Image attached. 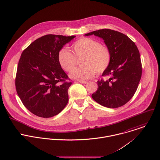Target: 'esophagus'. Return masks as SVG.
I'll list each match as a JSON object with an SVG mask.
<instances>
[{
  "instance_id": "obj_1",
  "label": "esophagus",
  "mask_w": 160,
  "mask_h": 160,
  "mask_svg": "<svg viewBox=\"0 0 160 160\" xmlns=\"http://www.w3.org/2000/svg\"><path fill=\"white\" fill-rule=\"evenodd\" d=\"M78 82H79L80 83H83V84H85V83H87V81H81V80H79Z\"/></svg>"
}]
</instances>
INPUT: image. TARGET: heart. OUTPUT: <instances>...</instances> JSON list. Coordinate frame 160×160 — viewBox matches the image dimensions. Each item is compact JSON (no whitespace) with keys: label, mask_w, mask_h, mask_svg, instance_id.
Listing matches in <instances>:
<instances>
[{"label":"heart","mask_w":160,"mask_h":160,"mask_svg":"<svg viewBox=\"0 0 160 160\" xmlns=\"http://www.w3.org/2000/svg\"><path fill=\"white\" fill-rule=\"evenodd\" d=\"M72 49L73 53L63 48L58 55L59 64L66 72H70L76 66L77 59L82 58L81 65L83 66L70 72L72 78L81 81L88 80L95 73L104 72L111 64L112 56L109 48L95 39L80 38L72 44Z\"/></svg>","instance_id":"1"}]
</instances>
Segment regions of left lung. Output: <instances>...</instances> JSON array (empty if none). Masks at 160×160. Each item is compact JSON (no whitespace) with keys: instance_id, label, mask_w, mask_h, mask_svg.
I'll use <instances>...</instances> for the list:
<instances>
[{"instance_id":"obj_1","label":"left lung","mask_w":160,"mask_h":160,"mask_svg":"<svg viewBox=\"0 0 160 160\" xmlns=\"http://www.w3.org/2000/svg\"><path fill=\"white\" fill-rule=\"evenodd\" d=\"M102 38L111 52V62L102 76L109 78L98 80V89L92 98L99 104L117 108L125 104L134 95L142 72L139 51L127 35L110 29L88 32Z\"/></svg>"}]
</instances>
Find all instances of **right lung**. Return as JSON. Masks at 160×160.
Masks as SVG:
<instances>
[{
    "label": "right lung",
    "mask_w": 160,
    "mask_h": 160,
    "mask_svg": "<svg viewBox=\"0 0 160 160\" xmlns=\"http://www.w3.org/2000/svg\"><path fill=\"white\" fill-rule=\"evenodd\" d=\"M75 36L46 34L32 42L22 53L15 78L17 94L25 108L44 118L61 112L68 101L72 85L58 62V55Z\"/></svg>",
    "instance_id": "1"
}]
</instances>
